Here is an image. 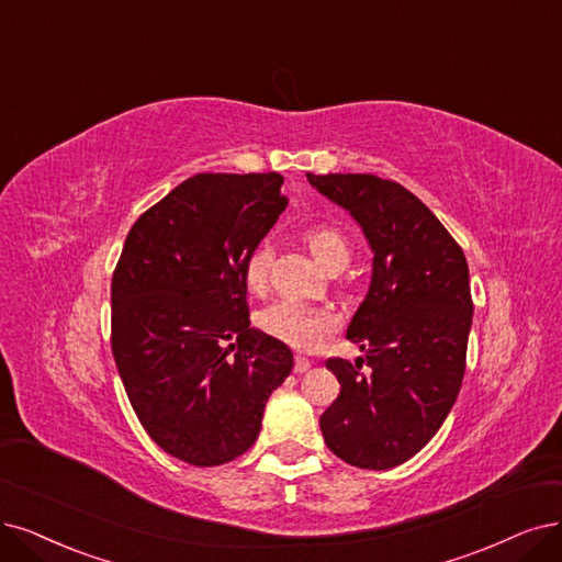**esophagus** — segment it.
<instances>
[{"mask_svg": "<svg viewBox=\"0 0 562 562\" xmlns=\"http://www.w3.org/2000/svg\"><path fill=\"white\" fill-rule=\"evenodd\" d=\"M310 366H313V361L305 359V357H296V363H294V372H299V375H301V372H307V370H310Z\"/></svg>", "mask_w": 562, "mask_h": 562, "instance_id": "34e87169", "label": "esophagus"}]
</instances>
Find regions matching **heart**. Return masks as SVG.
I'll return each mask as SVG.
<instances>
[{"label": "heart", "mask_w": 562, "mask_h": 562, "mask_svg": "<svg viewBox=\"0 0 562 562\" xmlns=\"http://www.w3.org/2000/svg\"><path fill=\"white\" fill-rule=\"evenodd\" d=\"M303 238L310 247V252H313V257L324 270L334 263L347 266L349 243L338 228L317 224V226H310ZM268 266H270V247L259 245L255 252L247 257V263H245V280L249 289H261L266 284ZM259 324L266 334L301 351L319 347L328 338L330 330L336 328L334 315L326 313V310L301 303V301H292V299L266 307L259 315Z\"/></svg>", "instance_id": "1"}]
</instances>
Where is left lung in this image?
<instances>
[{
  "label": "left lung",
  "instance_id": "obj_1",
  "mask_svg": "<svg viewBox=\"0 0 562 562\" xmlns=\"http://www.w3.org/2000/svg\"><path fill=\"white\" fill-rule=\"evenodd\" d=\"M307 180L345 207L372 252L368 294L347 326L366 357L326 361L342 389L319 417L324 442L349 465L396 468L432 440L459 398L472 326L468 261L403 184L370 173Z\"/></svg>",
  "mask_w": 562,
  "mask_h": 562
}]
</instances>
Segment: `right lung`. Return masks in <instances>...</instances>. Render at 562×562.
Segmentation results:
<instances>
[{
    "label": "right lung",
    "instance_id": "1",
    "mask_svg": "<svg viewBox=\"0 0 562 562\" xmlns=\"http://www.w3.org/2000/svg\"><path fill=\"white\" fill-rule=\"evenodd\" d=\"M280 173H199L145 211L111 284V345L145 432L213 468L259 438L263 407L294 368L249 328L245 263L286 207ZM232 341V346H226Z\"/></svg>",
    "mask_w": 562,
    "mask_h": 562
}]
</instances>
